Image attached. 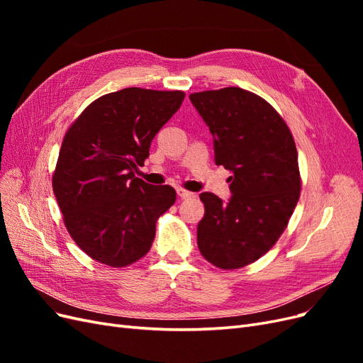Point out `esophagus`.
<instances>
[{"instance_id": "1", "label": "esophagus", "mask_w": 363, "mask_h": 363, "mask_svg": "<svg viewBox=\"0 0 363 363\" xmlns=\"http://www.w3.org/2000/svg\"><path fill=\"white\" fill-rule=\"evenodd\" d=\"M177 195L180 196V199H183V200H188V199H194L195 196V194L194 192H189V191H186V189H177Z\"/></svg>"}]
</instances>
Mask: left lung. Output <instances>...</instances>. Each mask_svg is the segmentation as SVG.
<instances>
[{
    "label": "left lung",
    "mask_w": 363,
    "mask_h": 363,
    "mask_svg": "<svg viewBox=\"0 0 363 363\" xmlns=\"http://www.w3.org/2000/svg\"><path fill=\"white\" fill-rule=\"evenodd\" d=\"M213 136L215 163L233 172L228 203L200 195L203 257L221 269L256 262L286 228L298 203V155L289 127L268 101L240 87L189 95Z\"/></svg>",
    "instance_id": "obj_1"
}]
</instances>
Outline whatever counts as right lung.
Here are the masks:
<instances>
[{"instance_id":"1","label":"right lung","mask_w":363,"mask_h":363,"mask_svg":"<svg viewBox=\"0 0 363 363\" xmlns=\"http://www.w3.org/2000/svg\"><path fill=\"white\" fill-rule=\"evenodd\" d=\"M183 98L182 91L125 87L91 103L65 135L52 191L68 233L94 260L121 268L150 251L175 191L145 183L135 169Z\"/></svg>"}]
</instances>
